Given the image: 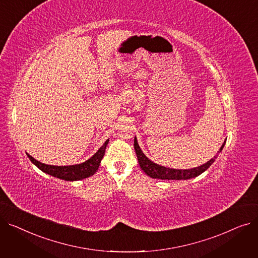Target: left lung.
I'll use <instances>...</instances> for the list:
<instances>
[{
    "mask_svg": "<svg viewBox=\"0 0 258 258\" xmlns=\"http://www.w3.org/2000/svg\"><path fill=\"white\" fill-rule=\"evenodd\" d=\"M225 143L226 141L221 146L219 153L222 152ZM134 147H135V152L137 154L138 162L141 169L148 175V177H151L153 179H161V180H188L191 178H196L201 173L204 172L205 170H207L214 162L216 156H218L216 155L214 158L209 160L207 163L191 169H173V168H168V167L156 164L153 161L148 159L141 151L136 137L134 139Z\"/></svg>",
    "mask_w": 258,
    "mask_h": 258,
    "instance_id": "8db88e82",
    "label": "left lung"
}]
</instances>
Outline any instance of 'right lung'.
<instances>
[{
  "mask_svg": "<svg viewBox=\"0 0 258 258\" xmlns=\"http://www.w3.org/2000/svg\"><path fill=\"white\" fill-rule=\"evenodd\" d=\"M107 143H108V139L99 148L96 154H94L93 157H91L89 160L84 162V163L69 165V166L48 165V164L40 163L39 161L35 160L29 154H27V156H28L30 161L36 167H38L43 172H46L52 175L54 178H58L64 181H79V180H84L86 178L91 177V175H93L97 171L100 165V162L104 156L105 147Z\"/></svg>",
  "mask_w": 258,
  "mask_h": 258,
  "instance_id": "right-lung-1",
  "label": "right lung"
}]
</instances>
